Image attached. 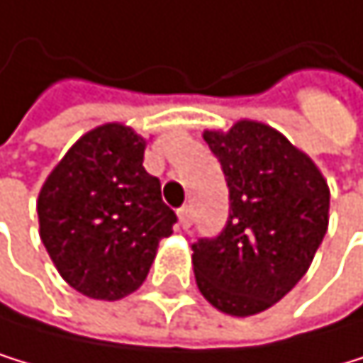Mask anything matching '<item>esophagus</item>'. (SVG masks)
<instances>
[{"label":"esophagus","mask_w":363,"mask_h":363,"mask_svg":"<svg viewBox=\"0 0 363 363\" xmlns=\"http://www.w3.org/2000/svg\"><path fill=\"white\" fill-rule=\"evenodd\" d=\"M189 218H191V207L189 205H183V207L178 209V220H180V225L187 227L189 225Z\"/></svg>","instance_id":"obj_1"}]
</instances>
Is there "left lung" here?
<instances>
[{
    "mask_svg": "<svg viewBox=\"0 0 363 363\" xmlns=\"http://www.w3.org/2000/svg\"><path fill=\"white\" fill-rule=\"evenodd\" d=\"M229 187L220 235L191 245L200 293L235 318L262 313L298 284L328 229V185L289 138L257 121L203 134Z\"/></svg>",
    "mask_w": 363,
    "mask_h": 363,
    "instance_id": "8db88e82",
    "label": "left lung"
}]
</instances>
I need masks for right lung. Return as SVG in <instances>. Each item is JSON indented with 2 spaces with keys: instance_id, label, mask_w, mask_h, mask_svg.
<instances>
[{
  "instance_id": "1",
  "label": "right lung",
  "mask_w": 363,
  "mask_h": 363,
  "mask_svg": "<svg viewBox=\"0 0 363 363\" xmlns=\"http://www.w3.org/2000/svg\"><path fill=\"white\" fill-rule=\"evenodd\" d=\"M145 138L121 123L83 134L39 191V235L61 278L92 300H121L145 282L176 213L143 167Z\"/></svg>"
}]
</instances>
